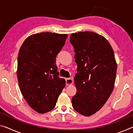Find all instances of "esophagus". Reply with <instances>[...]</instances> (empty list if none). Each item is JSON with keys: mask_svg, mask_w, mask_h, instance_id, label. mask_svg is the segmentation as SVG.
I'll return each mask as SVG.
<instances>
[{"mask_svg": "<svg viewBox=\"0 0 133 133\" xmlns=\"http://www.w3.org/2000/svg\"><path fill=\"white\" fill-rule=\"evenodd\" d=\"M73 83V80L72 78H67L66 79V84L67 85H70Z\"/></svg>", "mask_w": 133, "mask_h": 133, "instance_id": "1", "label": "esophagus"}]
</instances>
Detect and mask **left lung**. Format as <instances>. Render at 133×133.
<instances>
[{"mask_svg": "<svg viewBox=\"0 0 133 133\" xmlns=\"http://www.w3.org/2000/svg\"><path fill=\"white\" fill-rule=\"evenodd\" d=\"M70 39L78 64L72 106L79 114L91 116L103 106L114 90L117 69L114 50L106 38L91 31L73 33Z\"/></svg>", "mask_w": 133, "mask_h": 133, "instance_id": "left-lung-1", "label": "left lung"}]
</instances>
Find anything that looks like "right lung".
Here are the masks:
<instances>
[{
    "label": "right lung",
    "mask_w": 133,
    "mask_h": 133,
    "mask_svg": "<svg viewBox=\"0 0 133 133\" xmlns=\"http://www.w3.org/2000/svg\"><path fill=\"white\" fill-rule=\"evenodd\" d=\"M66 34L43 32L30 36L19 49L17 77L24 98L39 114L52 110L66 81L57 72L56 56Z\"/></svg>",
    "instance_id": "right-lung-1"
}]
</instances>
